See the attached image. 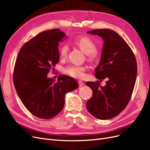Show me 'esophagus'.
<instances>
[{
    "label": "esophagus",
    "mask_w": 150,
    "mask_h": 150,
    "mask_svg": "<svg viewBox=\"0 0 150 150\" xmlns=\"http://www.w3.org/2000/svg\"><path fill=\"white\" fill-rule=\"evenodd\" d=\"M78 84H79V87H82V86H83L84 85V83L83 82V81H78Z\"/></svg>",
    "instance_id": "1"
}]
</instances>
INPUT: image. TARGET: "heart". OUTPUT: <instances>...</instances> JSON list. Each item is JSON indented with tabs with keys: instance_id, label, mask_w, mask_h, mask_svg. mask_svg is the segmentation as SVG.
<instances>
[{
	"instance_id": "obj_1",
	"label": "heart",
	"mask_w": 150,
	"mask_h": 150,
	"mask_svg": "<svg viewBox=\"0 0 150 150\" xmlns=\"http://www.w3.org/2000/svg\"><path fill=\"white\" fill-rule=\"evenodd\" d=\"M74 44L81 49L86 54H88L89 57L93 58L96 55V46L90 38L82 37L74 40ZM69 51V47L65 43L62 44L59 49V54L61 59H65ZM86 67L83 66L70 65L64 69V72L67 75L74 78L82 79L85 76Z\"/></svg>"
}]
</instances>
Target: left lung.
<instances>
[{"mask_svg":"<svg viewBox=\"0 0 150 150\" xmlns=\"http://www.w3.org/2000/svg\"><path fill=\"white\" fill-rule=\"evenodd\" d=\"M88 33L103 39L101 59L94 76L98 79L107 78L108 81L104 86L98 81L86 83L93 91L86 108L98 119H111L118 115L130 100L137 76V61L128 44L115 31L95 29Z\"/></svg>","mask_w":150,"mask_h":150,"instance_id":"obj_1","label":"left lung"}]
</instances>
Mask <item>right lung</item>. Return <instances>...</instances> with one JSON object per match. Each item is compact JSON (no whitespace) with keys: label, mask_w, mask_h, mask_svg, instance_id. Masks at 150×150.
Returning a JSON list of instances; mask_svg holds the SVG:
<instances>
[{"label":"right lung","mask_w":150,"mask_h":150,"mask_svg":"<svg viewBox=\"0 0 150 150\" xmlns=\"http://www.w3.org/2000/svg\"><path fill=\"white\" fill-rule=\"evenodd\" d=\"M67 38L58 29L42 32L21 47L13 71V84L22 103L33 115L41 119L56 116L64 108L65 95L79 87L70 76L47 78L59 61V42Z\"/></svg>","instance_id":"obj_1"}]
</instances>
